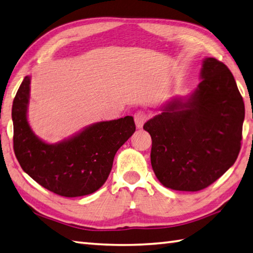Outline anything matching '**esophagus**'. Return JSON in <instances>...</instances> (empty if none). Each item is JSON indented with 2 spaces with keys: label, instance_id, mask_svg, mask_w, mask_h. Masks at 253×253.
Listing matches in <instances>:
<instances>
[{
  "label": "esophagus",
  "instance_id": "esophagus-1",
  "mask_svg": "<svg viewBox=\"0 0 253 253\" xmlns=\"http://www.w3.org/2000/svg\"><path fill=\"white\" fill-rule=\"evenodd\" d=\"M133 120H135L136 126L138 128H141L143 124H145V122L147 121V113L143 111L136 112L135 115H133Z\"/></svg>",
  "mask_w": 253,
  "mask_h": 253
}]
</instances>
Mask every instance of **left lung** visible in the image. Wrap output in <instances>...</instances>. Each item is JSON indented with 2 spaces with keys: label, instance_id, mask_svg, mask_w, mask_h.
<instances>
[{
  "label": "left lung",
  "instance_id": "1",
  "mask_svg": "<svg viewBox=\"0 0 253 253\" xmlns=\"http://www.w3.org/2000/svg\"><path fill=\"white\" fill-rule=\"evenodd\" d=\"M201 82L186 97H173L143 125L152 139L151 166L168 189H205L239 155L245 103L226 64L205 58Z\"/></svg>",
  "mask_w": 253,
  "mask_h": 253
}]
</instances>
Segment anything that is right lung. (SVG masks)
I'll use <instances>...</instances> for the list:
<instances>
[{
  "instance_id": "right-lung-1",
  "label": "right lung",
  "mask_w": 253,
  "mask_h": 253,
  "mask_svg": "<svg viewBox=\"0 0 253 253\" xmlns=\"http://www.w3.org/2000/svg\"><path fill=\"white\" fill-rule=\"evenodd\" d=\"M31 77L13 101L14 152L22 169L44 189L64 197L92 194L105 183L117 150L136 130L132 116L98 122L57 143L35 135L27 120Z\"/></svg>"
}]
</instances>
